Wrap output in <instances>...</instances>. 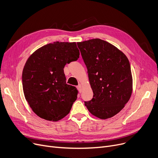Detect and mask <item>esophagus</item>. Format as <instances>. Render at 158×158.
I'll return each instance as SVG.
<instances>
[{"label": "esophagus", "mask_w": 158, "mask_h": 158, "mask_svg": "<svg viewBox=\"0 0 158 158\" xmlns=\"http://www.w3.org/2000/svg\"><path fill=\"white\" fill-rule=\"evenodd\" d=\"M77 89L81 92V89H82V85H81V84H79V85L77 86Z\"/></svg>", "instance_id": "obj_1"}]
</instances>
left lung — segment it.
Wrapping results in <instances>:
<instances>
[{
	"instance_id": "left-lung-1",
	"label": "left lung",
	"mask_w": 158,
	"mask_h": 158,
	"mask_svg": "<svg viewBox=\"0 0 158 158\" xmlns=\"http://www.w3.org/2000/svg\"><path fill=\"white\" fill-rule=\"evenodd\" d=\"M88 70L94 92L85 102L88 111L101 119L119 113L132 90L131 66L126 56L107 41L96 38L77 43Z\"/></svg>"
}]
</instances>
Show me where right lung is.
<instances>
[{
    "mask_svg": "<svg viewBox=\"0 0 158 158\" xmlns=\"http://www.w3.org/2000/svg\"><path fill=\"white\" fill-rule=\"evenodd\" d=\"M79 57L76 42L56 41L41 47L28 58L22 72L23 94L40 118L55 122L69 113L78 91L66 83L63 69Z\"/></svg>",
    "mask_w": 158,
    "mask_h": 158,
    "instance_id": "1",
    "label": "right lung"
}]
</instances>
